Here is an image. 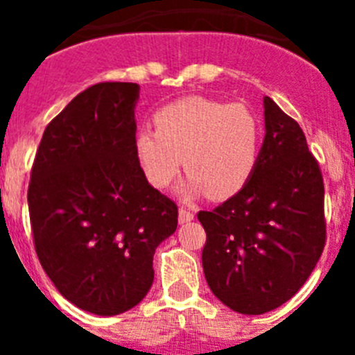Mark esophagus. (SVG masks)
Masks as SVG:
<instances>
[{"label": "esophagus", "mask_w": 355, "mask_h": 355, "mask_svg": "<svg viewBox=\"0 0 355 355\" xmlns=\"http://www.w3.org/2000/svg\"><path fill=\"white\" fill-rule=\"evenodd\" d=\"M193 220V213L187 208H180V224H188Z\"/></svg>", "instance_id": "1"}]
</instances>
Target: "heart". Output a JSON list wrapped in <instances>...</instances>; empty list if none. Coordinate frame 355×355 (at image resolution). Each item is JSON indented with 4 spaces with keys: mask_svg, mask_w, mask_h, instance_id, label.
<instances>
[{
    "mask_svg": "<svg viewBox=\"0 0 355 355\" xmlns=\"http://www.w3.org/2000/svg\"><path fill=\"white\" fill-rule=\"evenodd\" d=\"M155 124L156 130L144 128L133 140L137 162L153 187H168L183 163L188 178L180 192L187 197L208 192L227 199L252 178L261 122L249 106L190 96L159 108Z\"/></svg>",
    "mask_w": 355,
    "mask_h": 355,
    "instance_id": "b5f03b06",
    "label": "heart"
}]
</instances>
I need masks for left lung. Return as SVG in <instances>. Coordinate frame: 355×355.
<instances>
[{"label":"left lung","instance_id":"1","mask_svg":"<svg viewBox=\"0 0 355 355\" xmlns=\"http://www.w3.org/2000/svg\"><path fill=\"white\" fill-rule=\"evenodd\" d=\"M252 178L213 211L202 268L216 299L241 315H263L302 288L325 245L324 180L306 137L270 97Z\"/></svg>","mask_w":355,"mask_h":355}]
</instances>
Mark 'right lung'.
I'll use <instances>...</instances> for the list:
<instances>
[{
  "instance_id": "add662e5",
  "label": "right lung",
  "mask_w": 355,
  "mask_h": 355,
  "mask_svg": "<svg viewBox=\"0 0 355 355\" xmlns=\"http://www.w3.org/2000/svg\"><path fill=\"white\" fill-rule=\"evenodd\" d=\"M139 94L121 81L78 94L44 131L28 187L44 272L69 302L99 316L146 297L156 247L178 227V206L135 156Z\"/></svg>"
}]
</instances>
